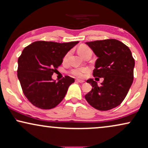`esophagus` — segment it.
<instances>
[{
  "mask_svg": "<svg viewBox=\"0 0 148 148\" xmlns=\"http://www.w3.org/2000/svg\"><path fill=\"white\" fill-rule=\"evenodd\" d=\"M75 82H78V83H84V81H83V80H79V79H76V80H75Z\"/></svg>",
  "mask_w": 148,
  "mask_h": 148,
  "instance_id": "esophagus-1",
  "label": "esophagus"
}]
</instances>
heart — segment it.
Here are the masks:
<instances>
[{
    "instance_id": "obj_1",
    "label": "heart",
    "mask_w": 148,
    "mask_h": 148,
    "mask_svg": "<svg viewBox=\"0 0 148 148\" xmlns=\"http://www.w3.org/2000/svg\"><path fill=\"white\" fill-rule=\"evenodd\" d=\"M78 52L79 54L83 57H84L86 56V54H88L89 52H92V50L88 46L86 45H82L79 48H78ZM71 54V52H68L63 57V62H66L68 60L69 57ZM90 69L87 67H82V68H75L73 69L70 71V74L72 75L73 76L77 78H84L85 76L86 75V74H88Z\"/></svg>"
}]
</instances>
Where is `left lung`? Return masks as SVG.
I'll return each mask as SVG.
<instances>
[{"mask_svg": "<svg viewBox=\"0 0 148 148\" xmlns=\"http://www.w3.org/2000/svg\"><path fill=\"white\" fill-rule=\"evenodd\" d=\"M86 44L98 57L93 75L103 77L104 81L100 86L93 79L87 81L92 89L85 98L97 110H110L121 104L132 85L135 60L128 46L117 40H96Z\"/></svg>", "mask_w": 148, "mask_h": 148, "instance_id": "obj_1", "label": "left lung"}]
</instances>
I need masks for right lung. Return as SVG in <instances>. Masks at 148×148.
Segmentation results:
<instances>
[{"label":"right lung","mask_w":148,"mask_h":148,"mask_svg":"<svg viewBox=\"0 0 148 148\" xmlns=\"http://www.w3.org/2000/svg\"><path fill=\"white\" fill-rule=\"evenodd\" d=\"M78 42L36 41L24 48L18 58L17 77L24 95L34 106L51 109L63 100L75 79L65 76L56 82L52 75Z\"/></svg>","instance_id":"1"}]
</instances>
